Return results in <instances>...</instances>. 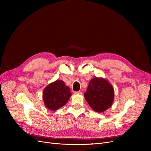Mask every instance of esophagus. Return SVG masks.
<instances>
[{
  "label": "esophagus",
  "mask_w": 151,
  "mask_h": 151,
  "mask_svg": "<svg viewBox=\"0 0 151 151\" xmlns=\"http://www.w3.org/2000/svg\"><path fill=\"white\" fill-rule=\"evenodd\" d=\"M75 93L77 94H83V93H82L81 91H76V92H75Z\"/></svg>",
  "instance_id": "esophagus-1"
}]
</instances>
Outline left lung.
Wrapping results in <instances>:
<instances>
[{"label": "left lung", "instance_id": "1", "mask_svg": "<svg viewBox=\"0 0 151 151\" xmlns=\"http://www.w3.org/2000/svg\"><path fill=\"white\" fill-rule=\"evenodd\" d=\"M115 92L113 86L106 80L95 77L91 79L84 93V98L89 106L98 113L106 111L111 106Z\"/></svg>", "mask_w": 151, "mask_h": 151}]
</instances>
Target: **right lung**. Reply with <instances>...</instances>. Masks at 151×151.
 <instances>
[{
    "instance_id": "1",
    "label": "right lung",
    "mask_w": 151,
    "mask_h": 151,
    "mask_svg": "<svg viewBox=\"0 0 151 151\" xmlns=\"http://www.w3.org/2000/svg\"><path fill=\"white\" fill-rule=\"evenodd\" d=\"M71 95L70 88L65 84L64 82L57 80L44 89L43 99L45 106L55 111L66 104Z\"/></svg>"
}]
</instances>
